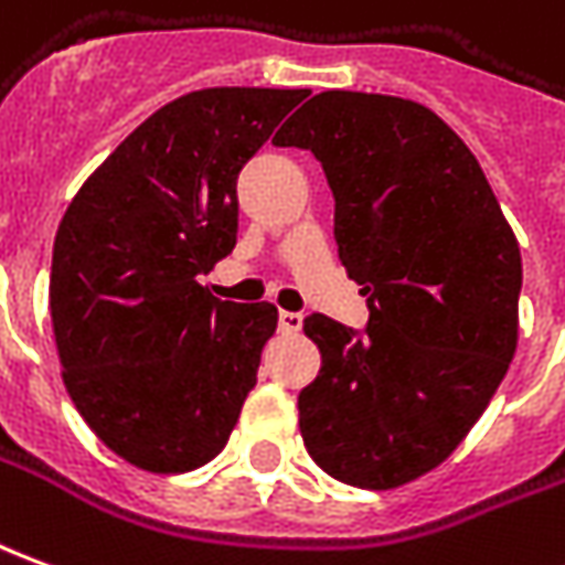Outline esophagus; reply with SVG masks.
Listing matches in <instances>:
<instances>
[{"label": "esophagus", "mask_w": 565, "mask_h": 565, "mask_svg": "<svg viewBox=\"0 0 565 565\" xmlns=\"http://www.w3.org/2000/svg\"><path fill=\"white\" fill-rule=\"evenodd\" d=\"M278 327H281V333H299L302 315L299 311H278Z\"/></svg>", "instance_id": "1"}]
</instances>
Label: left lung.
<instances>
[{"label":"left lung","mask_w":565,"mask_h":565,"mask_svg":"<svg viewBox=\"0 0 565 565\" xmlns=\"http://www.w3.org/2000/svg\"><path fill=\"white\" fill-rule=\"evenodd\" d=\"M275 146L311 149L337 199L339 259L366 333L302 321L321 351L299 392L309 456L349 487L428 475L475 428L516 351L520 247L475 152L428 106L321 90Z\"/></svg>","instance_id":"obj_1"}]
</instances>
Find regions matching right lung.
I'll list each match as a JSON object with an SVG mask.
<instances>
[{"mask_svg":"<svg viewBox=\"0 0 565 565\" xmlns=\"http://www.w3.org/2000/svg\"><path fill=\"white\" fill-rule=\"evenodd\" d=\"M306 88H201L128 134L70 201L49 306L63 385L106 447L152 475L214 459L278 327L201 287L238 238L235 183Z\"/></svg>","mask_w":565,"mask_h":565,"instance_id":"1","label":"right lung"}]
</instances>
